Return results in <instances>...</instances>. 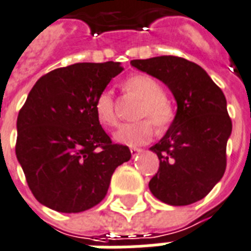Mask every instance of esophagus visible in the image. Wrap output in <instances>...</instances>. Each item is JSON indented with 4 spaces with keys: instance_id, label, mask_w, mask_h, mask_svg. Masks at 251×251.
<instances>
[{
    "instance_id": "1",
    "label": "esophagus",
    "mask_w": 251,
    "mask_h": 251,
    "mask_svg": "<svg viewBox=\"0 0 251 251\" xmlns=\"http://www.w3.org/2000/svg\"><path fill=\"white\" fill-rule=\"evenodd\" d=\"M130 152H131L133 157H135V156H138V155H139V153L142 152V150L141 149H137V147H131V149H130Z\"/></svg>"
}]
</instances>
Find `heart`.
Here are the masks:
<instances>
[{"label": "heart", "instance_id": "obj_1", "mask_svg": "<svg viewBox=\"0 0 251 251\" xmlns=\"http://www.w3.org/2000/svg\"><path fill=\"white\" fill-rule=\"evenodd\" d=\"M125 88L142 101L137 113V118L142 121L122 125L114 133V139L127 146L146 145L153 137L152 125L157 129H165L171 125L173 109L168 102L163 86L152 76L145 74L129 76L125 80ZM94 110L101 125L114 126L117 124L112 91L105 90L98 95Z\"/></svg>", "mask_w": 251, "mask_h": 251}]
</instances>
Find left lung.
<instances>
[{"label": "left lung", "mask_w": 251, "mask_h": 251, "mask_svg": "<svg viewBox=\"0 0 251 251\" xmlns=\"http://www.w3.org/2000/svg\"><path fill=\"white\" fill-rule=\"evenodd\" d=\"M131 66L168 86L177 113L165 135L151 147L160 160L150 190L171 206H187L206 197L226 168L232 121L226 100L199 65L176 56L133 60Z\"/></svg>", "instance_id": "obj_1"}]
</instances>
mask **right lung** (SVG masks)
I'll return each mask as SVG.
<instances>
[{"label": "right lung", "mask_w": 251, "mask_h": 251, "mask_svg": "<svg viewBox=\"0 0 251 251\" xmlns=\"http://www.w3.org/2000/svg\"><path fill=\"white\" fill-rule=\"evenodd\" d=\"M120 62H82L49 72L29 91L17 120L15 153L33 197L58 212H82L101 202L127 146L116 145L94 110Z\"/></svg>", "instance_id": "add662e5"}]
</instances>
